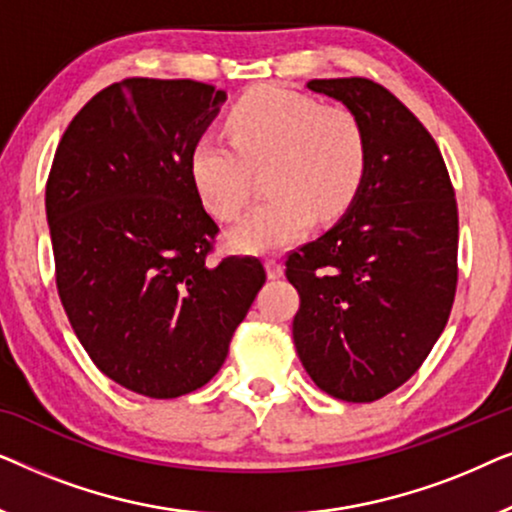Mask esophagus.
Instances as JSON below:
<instances>
[{"mask_svg":"<svg viewBox=\"0 0 512 512\" xmlns=\"http://www.w3.org/2000/svg\"><path fill=\"white\" fill-rule=\"evenodd\" d=\"M265 270H268L270 279H277V277L284 275V265L279 263L277 258H268V261H265Z\"/></svg>","mask_w":512,"mask_h":512,"instance_id":"34e87169","label":"esophagus"}]
</instances>
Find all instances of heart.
Listing matches in <instances>:
<instances>
[{
  "mask_svg": "<svg viewBox=\"0 0 512 512\" xmlns=\"http://www.w3.org/2000/svg\"><path fill=\"white\" fill-rule=\"evenodd\" d=\"M233 142L200 132L188 153V174L207 212L230 221L247 200L249 170L268 163V200L249 209L228 242L263 254L298 242L319 219H338L359 195L370 165L361 118L324 107L310 95L282 86L249 90L228 114Z\"/></svg>",
  "mask_w": 512,
  "mask_h": 512,
  "instance_id": "obj_1",
  "label": "heart"
}]
</instances>
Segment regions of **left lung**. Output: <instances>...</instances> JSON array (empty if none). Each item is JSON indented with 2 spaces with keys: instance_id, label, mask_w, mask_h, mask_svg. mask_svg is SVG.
I'll use <instances>...</instances> for the list:
<instances>
[{
  "instance_id": "1",
  "label": "left lung",
  "mask_w": 512,
  "mask_h": 512,
  "mask_svg": "<svg viewBox=\"0 0 512 512\" xmlns=\"http://www.w3.org/2000/svg\"><path fill=\"white\" fill-rule=\"evenodd\" d=\"M307 88L361 118L370 165L342 219L286 258L293 342L321 391L373 403L417 373L450 319L457 200L438 144L387 88L361 76Z\"/></svg>"
}]
</instances>
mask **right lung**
I'll return each mask as SVG.
<instances>
[{
	"label": "right lung",
	"mask_w": 512,
	"mask_h": 512,
	"mask_svg": "<svg viewBox=\"0 0 512 512\" xmlns=\"http://www.w3.org/2000/svg\"><path fill=\"white\" fill-rule=\"evenodd\" d=\"M226 93L191 79H125L83 107L46 184L55 284L109 380L149 398L205 387L265 284L254 256L209 261L219 233L188 174Z\"/></svg>",
	"instance_id": "1"
}]
</instances>
